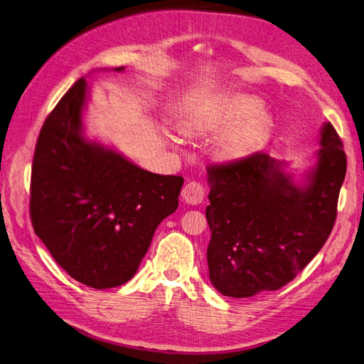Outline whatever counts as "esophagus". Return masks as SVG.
Here are the masks:
<instances>
[{
	"label": "esophagus",
	"mask_w": 364,
	"mask_h": 364,
	"mask_svg": "<svg viewBox=\"0 0 364 364\" xmlns=\"http://www.w3.org/2000/svg\"><path fill=\"white\" fill-rule=\"evenodd\" d=\"M205 190L199 182H188L182 190V199L188 205H199L203 202Z\"/></svg>",
	"instance_id": "esophagus-1"
}]
</instances>
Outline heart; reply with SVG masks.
Here are the masks:
<instances>
[{"label":"heart","mask_w":364,"mask_h":364,"mask_svg":"<svg viewBox=\"0 0 364 364\" xmlns=\"http://www.w3.org/2000/svg\"><path fill=\"white\" fill-rule=\"evenodd\" d=\"M222 131L224 133L215 144V153L222 161H240L269 139L272 119L262 110L255 97L234 95L202 107L188 117L185 125L188 134H211ZM171 142L181 145V136L173 134Z\"/></svg>","instance_id":"obj_1"}]
</instances>
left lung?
I'll return each mask as SVG.
<instances>
[{
	"mask_svg": "<svg viewBox=\"0 0 364 364\" xmlns=\"http://www.w3.org/2000/svg\"><path fill=\"white\" fill-rule=\"evenodd\" d=\"M318 145L303 171L268 154L208 168L206 262L222 296L245 299L282 288L328 240L346 154L331 122L321 125Z\"/></svg>",
	"mask_w": 364,
	"mask_h": 364,
	"instance_id": "left-lung-1",
	"label": "left lung"
}]
</instances>
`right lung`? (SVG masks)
<instances>
[{"instance_id":"add662e5","label":"right lung","mask_w":364,"mask_h":364,"mask_svg":"<svg viewBox=\"0 0 364 364\" xmlns=\"http://www.w3.org/2000/svg\"><path fill=\"white\" fill-rule=\"evenodd\" d=\"M88 95L84 76L43 125L32 165L31 215L35 234L68 276L107 289L134 276L156 228L178 210L183 179L146 171L88 136Z\"/></svg>"}]
</instances>
